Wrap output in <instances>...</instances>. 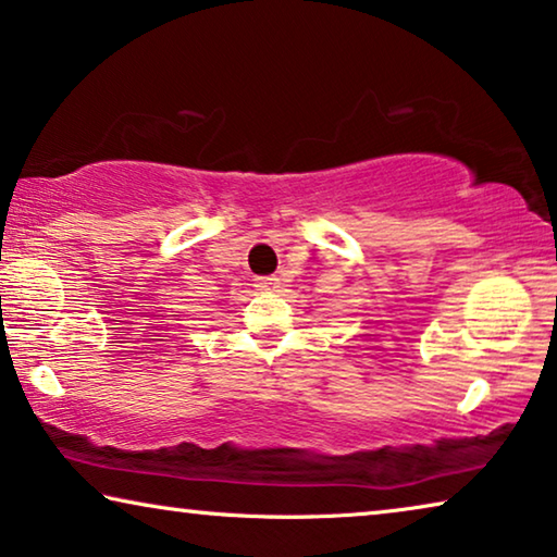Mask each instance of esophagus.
<instances>
[{"label": "esophagus", "mask_w": 557, "mask_h": 557, "mask_svg": "<svg viewBox=\"0 0 557 557\" xmlns=\"http://www.w3.org/2000/svg\"><path fill=\"white\" fill-rule=\"evenodd\" d=\"M257 287H262V289H277V287H280V277H275V275L260 277V280H257Z\"/></svg>", "instance_id": "esophagus-1"}]
</instances>
